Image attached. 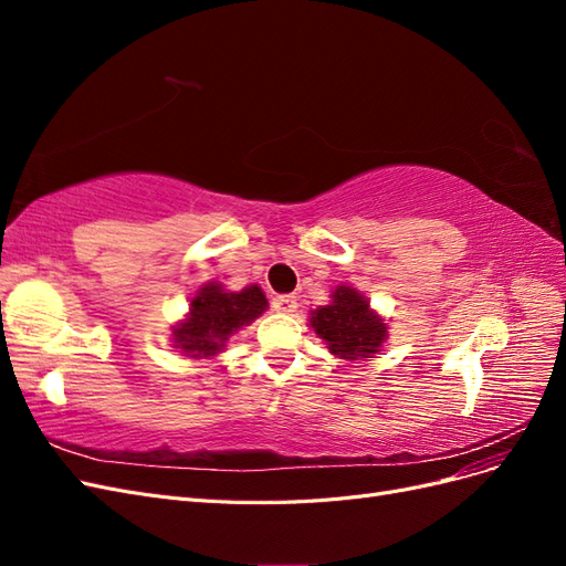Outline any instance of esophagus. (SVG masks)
<instances>
[{
  "mask_svg": "<svg viewBox=\"0 0 566 566\" xmlns=\"http://www.w3.org/2000/svg\"><path fill=\"white\" fill-rule=\"evenodd\" d=\"M271 306H273V312H279V314H295L297 300L293 295H279V297H273Z\"/></svg>",
  "mask_w": 566,
  "mask_h": 566,
  "instance_id": "obj_1",
  "label": "esophagus"
}]
</instances>
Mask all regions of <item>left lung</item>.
<instances>
[{"instance_id": "obj_1", "label": "left lung", "mask_w": 566, "mask_h": 566, "mask_svg": "<svg viewBox=\"0 0 566 566\" xmlns=\"http://www.w3.org/2000/svg\"><path fill=\"white\" fill-rule=\"evenodd\" d=\"M310 325L328 345V352L345 361L373 358L387 342V323L373 310L368 297L342 283L331 293V302L312 312Z\"/></svg>"}]
</instances>
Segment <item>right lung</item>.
<instances>
[{"label":"right lung","instance_id":"obj_1","mask_svg":"<svg viewBox=\"0 0 566 566\" xmlns=\"http://www.w3.org/2000/svg\"><path fill=\"white\" fill-rule=\"evenodd\" d=\"M269 310L260 285L227 290L219 281L202 283L188 300V312L172 325L175 349L188 358H214L227 349V342Z\"/></svg>","mask_w":566,"mask_h":566}]
</instances>
